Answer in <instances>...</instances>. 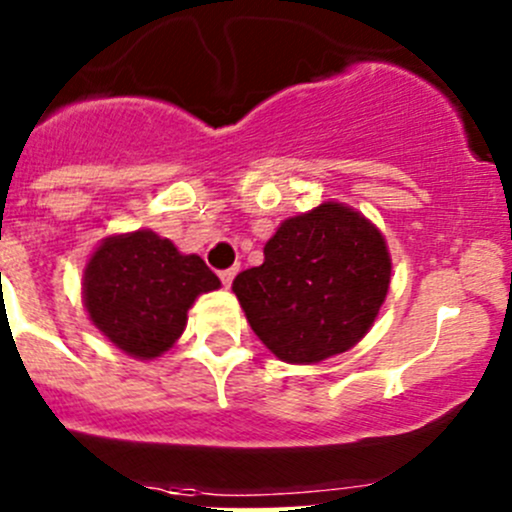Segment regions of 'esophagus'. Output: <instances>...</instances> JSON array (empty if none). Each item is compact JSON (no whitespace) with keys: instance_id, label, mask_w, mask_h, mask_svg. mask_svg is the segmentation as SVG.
<instances>
[{"instance_id":"1","label":"esophagus","mask_w":512,"mask_h":512,"mask_svg":"<svg viewBox=\"0 0 512 512\" xmlns=\"http://www.w3.org/2000/svg\"><path fill=\"white\" fill-rule=\"evenodd\" d=\"M235 275H237V267H227V270L220 272V282H223L225 287H230L232 280H235Z\"/></svg>"}]
</instances>
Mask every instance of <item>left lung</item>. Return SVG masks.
<instances>
[{"instance_id": "left-lung-1", "label": "left lung", "mask_w": 512, "mask_h": 512, "mask_svg": "<svg viewBox=\"0 0 512 512\" xmlns=\"http://www.w3.org/2000/svg\"><path fill=\"white\" fill-rule=\"evenodd\" d=\"M389 280L381 232L352 208L324 203L285 220L265 245V262L240 272L232 292L272 354L314 364L369 332Z\"/></svg>"}]
</instances>
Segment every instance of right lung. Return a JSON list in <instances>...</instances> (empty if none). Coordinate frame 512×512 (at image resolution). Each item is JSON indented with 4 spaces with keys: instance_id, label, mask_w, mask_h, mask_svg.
Here are the masks:
<instances>
[{
    "instance_id": "right-lung-1",
    "label": "right lung",
    "mask_w": 512,
    "mask_h": 512,
    "mask_svg": "<svg viewBox=\"0 0 512 512\" xmlns=\"http://www.w3.org/2000/svg\"><path fill=\"white\" fill-rule=\"evenodd\" d=\"M220 280L198 255H180L151 230L108 237L84 272L91 322L126 354L156 359L183 334L195 297Z\"/></svg>"
}]
</instances>
